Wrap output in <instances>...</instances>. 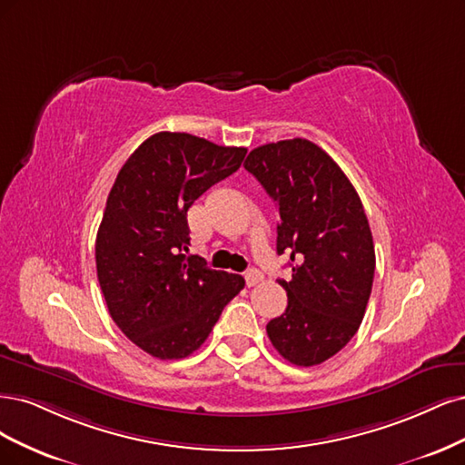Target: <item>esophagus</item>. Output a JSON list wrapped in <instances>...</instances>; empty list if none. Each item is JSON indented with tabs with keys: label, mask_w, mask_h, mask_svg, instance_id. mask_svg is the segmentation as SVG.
Here are the masks:
<instances>
[{
	"label": "esophagus",
	"mask_w": 465,
	"mask_h": 465,
	"mask_svg": "<svg viewBox=\"0 0 465 465\" xmlns=\"http://www.w3.org/2000/svg\"><path fill=\"white\" fill-rule=\"evenodd\" d=\"M245 282H247V286H249V288L257 286L259 282H262V272H261V271H257V268H251V271L245 274Z\"/></svg>",
	"instance_id": "esophagus-1"
}]
</instances>
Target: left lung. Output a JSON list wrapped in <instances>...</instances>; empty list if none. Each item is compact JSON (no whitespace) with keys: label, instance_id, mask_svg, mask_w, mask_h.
I'll list each match as a JSON object with an SVG mask.
<instances>
[{"label":"left lung","instance_id":"8db88e82","mask_svg":"<svg viewBox=\"0 0 465 465\" xmlns=\"http://www.w3.org/2000/svg\"><path fill=\"white\" fill-rule=\"evenodd\" d=\"M245 170L278 208V254H290L286 312L266 324L276 351L297 367L336 355L365 317L374 245L361 199L338 163L307 139L262 144Z\"/></svg>","mask_w":465,"mask_h":465}]
</instances>
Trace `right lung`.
Segmentation results:
<instances>
[{
	"instance_id": "add662e5",
	"label": "right lung",
	"mask_w": 465,
	"mask_h": 465,
	"mask_svg": "<svg viewBox=\"0 0 465 465\" xmlns=\"http://www.w3.org/2000/svg\"><path fill=\"white\" fill-rule=\"evenodd\" d=\"M245 154L242 146L162 131L115 177L96 235L98 282L119 331L153 357L199 350L245 286L243 276L185 254L189 206L237 172Z\"/></svg>"
}]
</instances>
